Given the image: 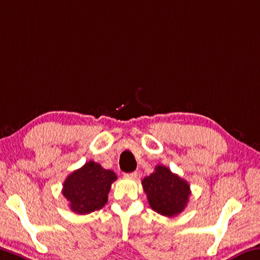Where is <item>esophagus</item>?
Returning <instances> with one entry per match:
<instances>
[{"instance_id":"1","label":"esophagus","mask_w":260,"mask_h":260,"mask_svg":"<svg viewBox=\"0 0 260 260\" xmlns=\"http://www.w3.org/2000/svg\"><path fill=\"white\" fill-rule=\"evenodd\" d=\"M125 177H129V178H137L138 172L134 171V172H129V174H125Z\"/></svg>"}]
</instances>
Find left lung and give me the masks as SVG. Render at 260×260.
<instances>
[{
    "label": "left lung",
    "instance_id": "1",
    "mask_svg": "<svg viewBox=\"0 0 260 260\" xmlns=\"http://www.w3.org/2000/svg\"><path fill=\"white\" fill-rule=\"evenodd\" d=\"M142 187L151 209L169 217L184 211L191 194L186 180L164 166L155 167V171L143 178Z\"/></svg>",
    "mask_w": 260,
    "mask_h": 260
}]
</instances>
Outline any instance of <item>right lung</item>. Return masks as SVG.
<instances>
[{
  "instance_id": "obj_1",
  "label": "right lung",
  "mask_w": 260,
  "mask_h": 260,
  "mask_svg": "<svg viewBox=\"0 0 260 260\" xmlns=\"http://www.w3.org/2000/svg\"><path fill=\"white\" fill-rule=\"evenodd\" d=\"M117 176L112 170L89 160L66 178L62 194L74 213L89 214L108 203L111 185Z\"/></svg>"
}]
</instances>
